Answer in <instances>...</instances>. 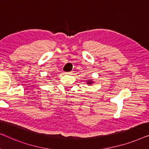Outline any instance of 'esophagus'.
Segmentation results:
<instances>
[{
    "label": "esophagus",
    "instance_id": "esophagus-1",
    "mask_svg": "<svg viewBox=\"0 0 149 149\" xmlns=\"http://www.w3.org/2000/svg\"><path fill=\"white\" fill-rule=\"evenodd\" d=\"M73 72H66L67 74H72Z\"/></svg>",
    "mask_w": 149,
    "mask_h": 149
}]
</instances>
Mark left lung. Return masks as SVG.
Listing matches in <instances>:
<instances>
[{
	"label": "left lung",
	"instance_id": "left-lung-1",
	"mask_svg": "<svg viewBox=\"0 0 149 149\" xmlns=\"http://www.w3.org/2000/svg\"><path fill=\"white\" fill-rule=\"evenodd\" d=\"M92 82H93V81H89L88 82V84H91Z\"/></svg>",
	"mask_w": 149,
	"mask_h": 149
}]
</instances>
